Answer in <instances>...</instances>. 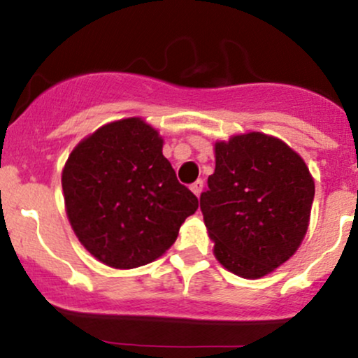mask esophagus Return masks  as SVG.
Instances as JSON below:
<instances>
[{
  "label": "esophagus",
  "instance_id": "esophagus-1",
  "mask_svg": "<svg viewBox=\"0 0 358 358\" xmlns=\"http://www.w3.org/2000/svg\"><path fill=\"white\" fill-rule=\"evenodd\" d=\"M190 190L195 193L196 196H200V193H202V190H203V180H196L195 183H192Z\"/></svg>",
  "mask_w": 358,
  "mask_h": 358
}]
</instances>
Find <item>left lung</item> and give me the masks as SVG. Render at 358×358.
<instances>
[{"label": "left lung", "mask_w": 358, "mask_h": 358, "mask_svg": "<svg viewBox=\"0 0 358 358\" xmlns=\"http://www.w3.org/2000/svg\"><path fill=\"white\" fill-rule=\"evenodd\" d=\"M207 183L200 210L225 269L256 279L296 252L308 231L315 182L286 143L262 133L215 143V171Z\"/></svg>", "instance_id": "obj_1"}]
</instances>
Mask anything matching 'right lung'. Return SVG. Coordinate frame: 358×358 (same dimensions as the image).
Masks as SVG:
<instances>
[{
	"mask_svg": "<svg viewBox=\"0 0 358 358\" xmlns=\"http://www.w3.org/2000/svg\"><path fill=\"white\" fill-rule=\"evenodd\" d=\"M162 150L158 131L129 117L99 127L65 163L62 188L73 232L110 268H139L163 256L199 208Z\"/></svg>",
	"mask_w": 358,
	"mask_h": 358,
	"instance_id": "add662e5",
	"label": "right lung"
}]
</instances>
